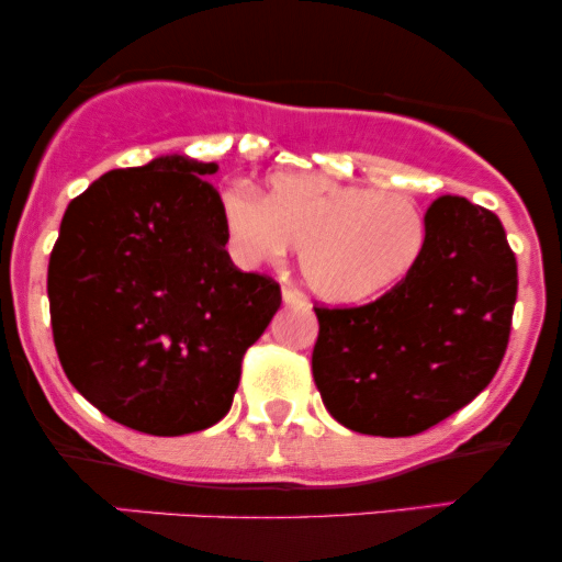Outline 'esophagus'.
<instances>
[{
    "label": "esophagus",
    "instance_id": "obj_1",
    "mask_svg": "<svg viewBox=\"0 0 562 562\" xmlns=\"http://www.w3.org/2000/svg\"><path fill=\"white\" fill-rule=\"evenodd\" d=\"M282 303H285V306L301 308V306H306V295L299 293L295 288H285V290H282Z\"/></svg>",
    "mask_w": 562,
    "mask_h": 562
}]
</instances>
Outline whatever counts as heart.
Masks as SVG:
<instances>
[{"mask_svg": "<svg viewBox=\"0 0 562 562\" xmlns=\"http://www.w3.org/2000/svg\"><path fill=\"white\" fill-rule=\"evenodd\" d=\"M222 222L243 263L280 261L301 245L308 290L327 303H362L402 282L420 259L425 216L402 192L325 173H277L267 198L229 187Z\"/></svg>", "mask_w": 562, "mask_h": 562, "instance_id": "heart-1", "label": "heart"}]
</instances>
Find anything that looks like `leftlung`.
I'll use <instances>...</instances> for the list:
<instances>
[{
    "label": "left lung",
    "mask_w": 562,
    "mask_h": 562,
    "mask_svg": "<svg viewBox=\"0 0 562 562\" xmlns=\"http://www.w3.org/2000/svg\"><path fill=\"white\" fill-rule=\"evenodd\" d=\"M518 263L502 222L443 195L425 214L420 259L364 306H314V383L327 412L367 436H415L492 383L507 351Z\"/></svg>",
    "instance_id": "8db88e82"
}]
</instances>
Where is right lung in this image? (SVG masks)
Returning <instances> with one entry per match:
<instances>
[{
  "mask_svg": "<svg viewBox=\"0 0 562 562\" xmlns=\"http://www.w3.org/2000/svg\"><path fill=\"white\" fill-rule=\"evenodd\" d=\"M216 164L182 153L102 173L70 200L49 256L57 357L102 415L184 436L229 412L245 351L280 308L272 277L224 250Z\"/></svg>",
  "mask_w": 562,
  "mask_h": 562,
  "instance_id": "add662e5",
  "label": "right lung"
}]
</instances>
